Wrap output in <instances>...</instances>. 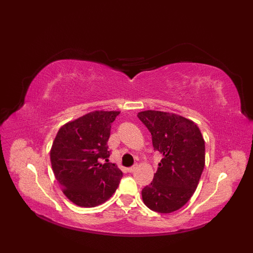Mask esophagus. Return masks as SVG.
<instances>
[{
	"label": "esophagus",
	"mask_w": 253,
	"mask_h": 253,
	"mask_svg": "<svg viewBox=\"0 0 253 253\" xmlns=\"http://www.w3.org/2000/svg\"><path fill=\"white\" fill-rule=\"evenodd\" d=\"M137 168H138V165H137V164H135V165H132L131 168H128V169H127V170L129 171V173H133V171H135V170L137 169Z\"/></svg>",
	"instance_id": "34e87169"
}]
</instances>
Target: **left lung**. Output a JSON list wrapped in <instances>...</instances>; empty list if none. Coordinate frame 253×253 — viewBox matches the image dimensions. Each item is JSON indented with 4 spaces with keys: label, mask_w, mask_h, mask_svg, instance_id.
Returning a JSON list of instances; mask_svg holds the SVG:
<instances>
[{
    "label": "left lung",
    "mask_w": 253,
    "mask_h": 253,
    "mask_svg": "<svg viewBox=\"0 0 253 253\" xmlns=\"http://www.w3.org/2000/svg\"><path fill=\"white\" fill-rule=\"evenodd\" d=\"M138 118L151 132L155 151L163 155L157 173L141 191L144 204L158 213H171L189 201L206 163V144L195 123L180 115L143 111Z\"/></svg>",
    "instance_id": "8db88e82"
}]
</instances>
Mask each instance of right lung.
I'll use <instances>...</instances> for the list:
<instances>
[{"instance_id": "1", "label": "right lung", "mask_w": 253, "mask_h": 253, "mask_svg": "<svg viewBox=\"0 0 253 253\" xmlns=\"http://www.w3.org/2000/svg\"><path fill=\"white\" fill-rule=\"evenodd\" d=\"M118 114V111L88 113L62 126L53 141V173L64 195L79 207L105 202L123 177L122 170L107 160L111 126Z\"/></svg>"}]
</instances>
